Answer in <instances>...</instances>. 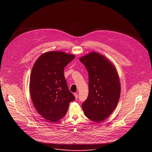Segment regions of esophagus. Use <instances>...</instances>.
I'll list each match as a JSON object with an SVG mask.
<instances>
[{"mask_svg":"<svg viewBox=\"0 0 152 152\" xmlns=\"http://www.w3.org/2000/svg\"><path fill=\"white\" fill-rule=\"evenodd\" d=\"M74 96H75V98H76V99H77L78 98V94H77V93H75V94H74Z\"/></svg>","mask_w":152,"mask_h":152,"instance_id":"34e87169","label":"esophagus"}]
</instances>
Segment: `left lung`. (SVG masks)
I'll use <instances>...</instances> for the list:
<instances>
[{
	"instance_id": "obj_1",
	"label": "left lung",
	"mask_w": 152,
	"mask_h": 152,
	"mask_svg": "<svg viewBox=\"0 0 152 152\" xmlns=\"http://www.w3.org/2000/svg\"><path fill=\"white\" fill-rule=\"evenodd\" d=\"M88 72L89 94L82 104L84 113L94 122L104 120L116 108L120 84L115 68L101 55L92 52L80 58Z\"/></svg>"
}]
</instances>
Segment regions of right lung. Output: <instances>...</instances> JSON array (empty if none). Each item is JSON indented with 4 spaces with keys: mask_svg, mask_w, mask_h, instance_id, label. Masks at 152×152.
<instances>
[{
    "mask_svg": "<svg viewBox=\"0 0 152 152\" xmlns=\"http://www.w3.org/2000/svg\"><path fill=\"white\" fill-rule=\"evenodd\" d=\"M75 56L60 51L45 52L32 68L29 90L38 113L50 122L65 116L75 97L69 91L64 75V68Z\"/></svg>",
    "mask_w": 152,
    "mask_h": 152,
    "instance_id": "obj_1",
    "label": "right lung"
}]
</instances>
